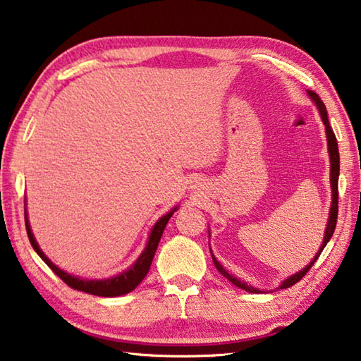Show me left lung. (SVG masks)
I'll return each instance as SVG.
<instances>
[{
	"label": "left lung",
	"instance_id": "left-lung-1",
	"mask_svg": "<svg viewBox=\"0 0 361 361\" xmlns=\"http://www.w3.org/2000/svg\"><path fill=\"white\" fill-rule=\"evenodd\" d=\"M308 96H310V99L314 102V104H317L318 111H319V116H322L323 123H324V127H326V140H328V152H329V160H331V190H333V202H331L329 220H328V225H326L324 239H323L322 247H319L317 255L313 257V260L308 263V265L304 268V270H300L299 273H295V274H293V276H289L288 279H284V281L281 283V286H279L278 289L290 288V286H294L297 281H300V279L305 276V274L308 273V270H310V268H312L313 263L317 262L319 254L323 252V249L326 247V244L329 243V239H331V236H333V233L336 230V223H337V209H339V205H337V197H339V192H337V183H339V147H337L336 135H334V131H333V128H331V125H329L328 112H326V107L323 104L322 98H319L317 93H313V91H308ZM210 254H212V250H210ZM212 260H214V265H215L216 270H219L223 274V276H225L228 281H231L234 286H238V288H241V289L247 290V293H252V294L262 293L260 289H257V288H254V286L244 283V281H241V279L234 278L233 274L228 273L225 268L220 265L219 260L215 259L214 254H212Z\"/></svg>",
	"mask_w": 361,
	"mask_h": 361
}]
</instances>
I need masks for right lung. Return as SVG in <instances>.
Masks as SVG:
<instances>
[{"mask_svg": "<svg viewBox=\"0 0 361 361\" xmlns=\"http://www.w3.org/2000/svg\"><path fill=\"white\" fill-rule=\"evenodd\" d=\"M176 210H178L176 207L171 209L167 215L160 216V219L156 221V225L152 226V230L149 233V239H147L146 247H145V250H142V254L138 257V260H136L133 265L128 268V270H125L123 273L117 274V276H112L107 279H82V278L72 276V274H68L67 271L57 268L54 263L43 254V250L38 247V243L35 241V238H33L30 225H28L27 209H25V228H27L28 239H30V244H32V247L35 249V252L42 257V260L47 263L51 270H53L67 286H71L72 289L82 290V293L99 295V297H118V295L131 293V290H133L136 286H138L142 279L146 278V274L151 268L154 254H156V250H157L160 238H162L165 226H167L170 216L173 215V212H176Z\"/></svg>", "mask_w": 361, "mask_h": 361, "instance_id": "obj_1", "label": "right lung"}]
</instances>
